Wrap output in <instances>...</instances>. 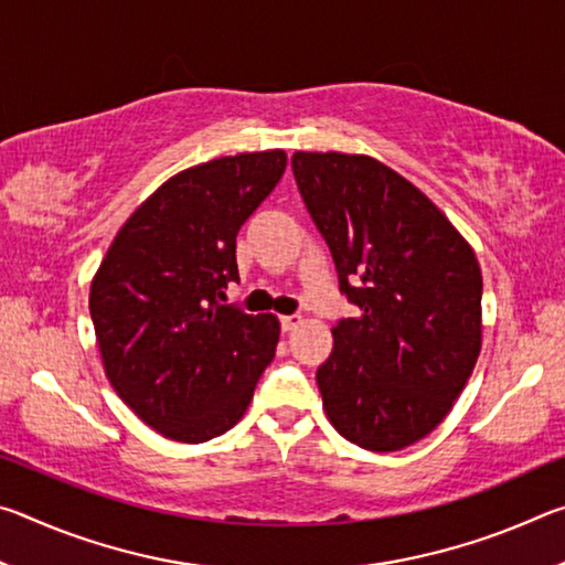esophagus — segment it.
<instances>
[{
	"instance_id": "obj_1",
	"label": "esophagus",
	"mask_w": 565,
	"mask_h": 565,
	"mask_svg": "<svg viewBox=\"0 0 565 565\" xmlns=\"http://www.w3.org/2000/svg\"><path fill=\"white\" fill-rule=\"evenodd\" d=\"M281 331H294L301 323V317H279Z\"/></svg>"
}]
</instances>
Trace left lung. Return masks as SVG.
<instances>
[{
	"instance_id": "left-lung-1",
	"label": "left lung",
	"mask_w": 565,
	"mask_h": 565,
	"mask_svg": "<svg viewBox=\"0 0 565 565\" xmlns=\"http://www.w3.org/2000/svg\"><path fill=\"white\" fill-rule=\"evenodd\" d=\"M296 186L356 317L317 371L331 426L398 451L441 424L481 351V269L431 199L363 154L296 151Z\"/></svg>"
}]
</instances>
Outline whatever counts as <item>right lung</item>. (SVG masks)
Instances as JSON below:
<instances>
[{
  "instance_id": "obj_1",
  "label": "right lung",
  "mask_w": 565,
  "mask_h": 565,
  "mask_svg": "<svg viewBox=\"0 0 565 565\" xmlns=\"http://www.w3.org/2000/svg\"><path fill=\"white\" fill-rule=\"evenodd\" d=\"M286 169L281 149L179 171L114 236L89 313L109 384L147 426L202 444L244 416L279 343L274 313L226 301L236 234Z\"/></svg>"
}]
</instances>
